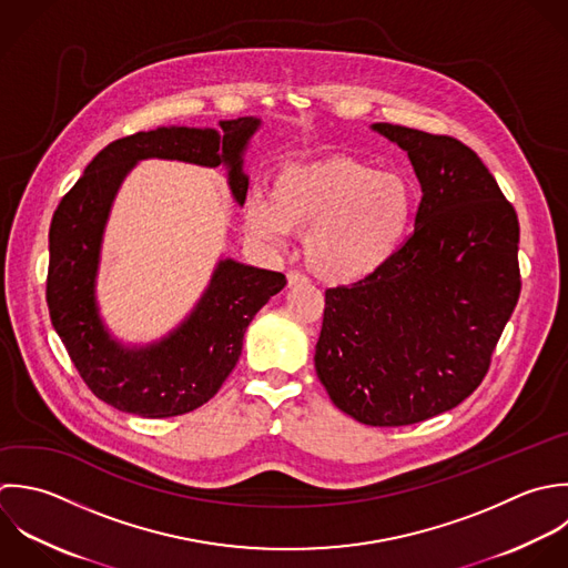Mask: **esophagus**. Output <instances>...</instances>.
<instances>
[{
    "label": "esophagus",
    "mask_w": 568,
    "mask_h": 568,
    "mask_svg": "<svg viewBox=\"0 0 568 568\" xmlns=\"http://www.w3.org/2000/svg\"><path fill=\"white\" fill-rule=\"evenodd\" d=\"M305 283H310V276H307V274H303V272H298V270H290V272H287V285H290V287L305 285Z\"/></svg>",
    "instance_id": "34e87169"
}]
</instances>
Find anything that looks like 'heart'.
Returning a JSON list of instances; mask_svg holds the SVG:
<instances>
[{"instance_id":"heart-1","label":"heart","mask_w":568,"mask_h":568,"mask_svg":"<svg viewBox=\"0 0 568 568\" xmlns=\"http://www.w3.org/2000/svg\"><path fill=\"white\" fill-rule=\"evenodd\" d=\"M414 190L396 172H378L352 156L281 168L270 199L250 196L243 212L250 234L285 241L305 236L307 265L334 283L378 272L405 241L414 219Z\"/></svg>"}]
</instances>
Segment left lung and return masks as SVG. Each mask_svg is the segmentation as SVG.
<instances>
[{"instance_id":"obj_1","label":"left lung","mask_w":568,"mask_h":568,"mask_svg":"<svg viewBox=\"0 0 568 568\" xmlns=\"http://www.w3.org/2000/svg\"><path fill=\"white\" fill-rule=\"evenodd\" d=\"M416 170V227L372 276L325 292L316 374L372 427L454 409L489 372L520 298V223L494 174L447 134L374 123Z\"/></svg>"}]
</instances>
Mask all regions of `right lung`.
<instances>
[{
	"label": "right lung",
	"mask_w": 568,
	"mask_h": 568,
	"mask_svg": "<svg viewBox=\"0 0 568 568\" xmlns=\"http://www.w3.org/2000/svg\"><path fill=\"white\" fill-rule=\"evenodd\" d=\"M212 128H156L105 145L52 214L45 301L50 321L88 389L110 407L141 418H170L207 403L232 374L254 314L285 287L281 272L219 261L210 287L187 321L148 347H123L103 327L94 276L103 225L123 176L159 156L227 165L230 187L245 203L243 150L261 125L254 116Z\"/></svg>",
	"instance_id": "obj_1"
}]
</instances>
